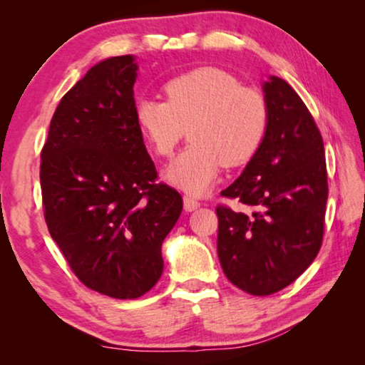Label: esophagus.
<instances>
[{"instance_id": "obj_1", "label": "esophagus", "mask_w": 365, "mask_h": 365, "mask_svg": "<svg viewBox=\"0 0 365 365\" xmlns=\"http://www.w3.org/2000/svg\"><path fill=\"white\" fill-rule=\"evenodd\" d=\"M200 205H201V202L197 201L196 197L190 196V195H185V196H183V206H185V211H188V212L195 211L196 207H200Z\"/></svg>"}]
</instances>
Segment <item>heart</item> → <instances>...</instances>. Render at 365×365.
I'll use <instances>...</instances> for the list:
<instances>
[{
    "label": "heart",
    "mask_w": 365,
    "mask_h": 365,
    "mask_svg": "<svg viewBox=\"0 0 365 365\" xmlns=\"http://www.w3.org/2000/svg\"><path fill=\"white\" fill-rule=\"evenodd\" d=\"M164 101L146 100L135 119L148 146L170 158L190 128L191 145L165 170L188 193L211 187L222 165L238 168L256 156L269 127V106L257 90L217 67H200L170 78Z\"/></svg>",
    "instance_id": "obj_1"
}]
</instances>
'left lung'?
I'll return each instance as SVG.
<instances>
[{"label": "left lung", "instance_id": "8db88e82", "mask_svg": "<svg viewBox=\"0 0 365 365\" xmlns=\"http://www.w3.org/2000/svg\"><path fill=\"white\" fill-rule=\"evenodd\" d=\"M269 127L262 146L222 196L217 255L235 287L255 296L293 283L322 246L329 197L324 140L316 120L285 80L264 83Z\"/></svg>", "mask_w": 365, "mask_h": 365}]
</instances>
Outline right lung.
Returning <instances> with one entry per match:
<instances>
[{
    "label": "right lung",
    "mask_w": 365,
    "mask_h": 365,
    "mask_svg": "<svg viewBox=\"0 0 365 365\" xmlns=\"http://www.w3.org/2000/svg\"><path fill=\"white\" fill-rule=\"evenodd\" d=\"M137 69L130 54L91 67L54 110L40 164L49 235L85 287L117 299L156 285L183 207L138 130Z\"/></svg>",
    "instance_id": "1"
}]
</instances>
